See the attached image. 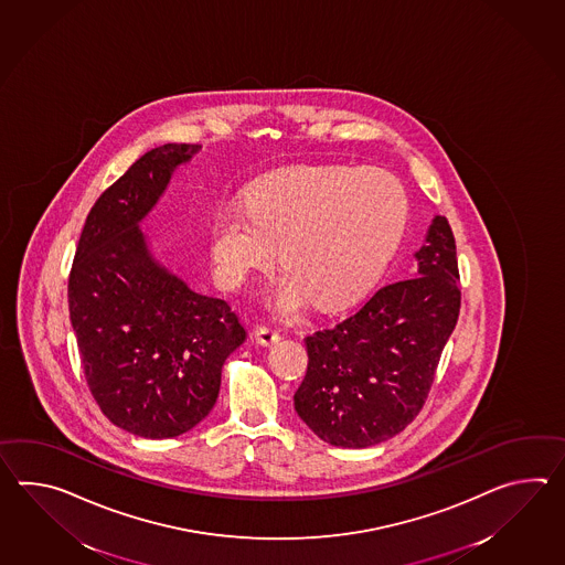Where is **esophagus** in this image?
Returning <instances> with one entry per match:
<instances>
[{
  "label": "esophagus",
  "instance_id": "obj_1",
  "mask_svg": "<svg viewBox=\"0 0 565 565\" xmlns=\"http://www.w3.org/2000/svg\"><path fill=\"white\" fill-rule=\"evenodd\" d=\"M279 339H281V334H279V330H276V328L257 327V330H255V340L259 344H264V347H271Z\"/></svg>",
  "mask_w": 565,
  "mask_h": 565
}]
</instances>
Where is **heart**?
Here are the masks:
<instances>
[{
	"mask_svg": "<svg viewBox=\"0 0 565 565\" xmlns=\"http://www.w3.org/2000/svg\"><path fill=\"white\" fill-rule=\"evenodd\" d=\"M412 204L385 170L298 166L259 180L245 209H225L213 226L218 274L237 284L274 262L286 274L276 286L281 310L308 296L337 308L361 296L399 247Z\"/></svg>",
	"mask_w": 565,
	"mask_h": 565,
	"instance_id": "heart-1",
	"label": "heart"
}]
</instances>
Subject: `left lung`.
I'll use <instances>...</instances> for the list:
<instances>
[{"label":"left lung","mask_w":565,"mask_h":565,"mask_svg":"<svg viewBox=\"0 0 565 565\" xmlns=\"http://www.w3.org/2000/svg\"><path fill=\"white\" fill-rule=\"evenodd\" d=\"M419 276L376 289L334 328L306 339L308 371L294 405L320 439L366 448L422 412L460 313L456 238L446 216L415 253Z\"/></svg>","instance_id":"8db88e82"}]
</instances>
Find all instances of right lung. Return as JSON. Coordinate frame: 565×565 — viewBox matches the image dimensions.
I'll list each match as a JSON object with an SVG mask.
<instances>
[{
  "label": "right lung",
  "instance_id": "add662e5",
  "mask_svg": "<svg viewBox=\"0 0 565 565\" xmlns=\"http://www.w3.org/2000/svg\"><path fill=\"white\" fill-rule=\"evenodd\" d=\"M196 143L146 151L93 204L68 274V312L88 390L115 426L175 438L213 409L245 328L150 257L138 223Z\"/></svg>",
  "mask_w": 565,
  "mask_h": 565
}]
</instances>
